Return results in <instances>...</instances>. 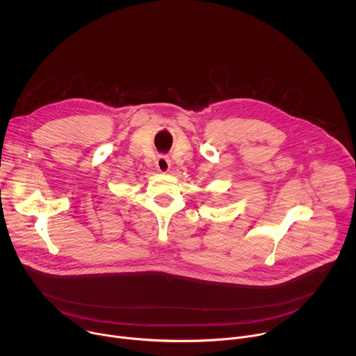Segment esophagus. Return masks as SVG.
<instances>
[{"label":"esophagus","instance_id":"obj_1","mask_svg":"<svg viewBox=\"0 0 356 356\" xmlns=\"http://www.w3.org/2000/svg\"><path fill=\"white\" fill-rule=\"evenodd\" d=\"M156 167H157V170H159L160 172H163V174L168 172V171H170V167H171L170 159H168L167 156H159V157L156 159Z\"/></svg>","mask_w":356,"mask_h":356}]
</instances>
